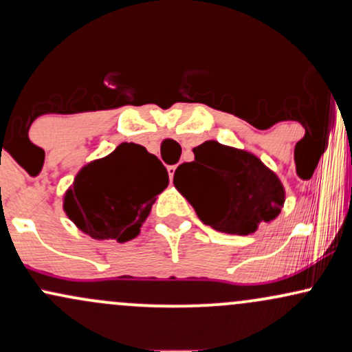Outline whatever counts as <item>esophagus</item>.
<instances>
[{
  "instance_id": "34e87169",
  "label": "esophagus",
  "mask_w": 352,
  "mask_h": 352,
  "mask_svg": "<svg viewBox=\"0 0 352 352\" xmlns=\"http://www.w3.org/2000/svg\"><path fill=\"white\" fill-rule=\"evenodd\" d=\"M175 170H177V165H170V167H168V177H170V182L173 180V175H175Z\"/></svg>"
}]
</instances>
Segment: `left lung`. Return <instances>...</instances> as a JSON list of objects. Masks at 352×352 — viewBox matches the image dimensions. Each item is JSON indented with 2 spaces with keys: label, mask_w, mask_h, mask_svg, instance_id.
Returning <instances> with one entry per match:
<instances>
[{
  "label": "left lung",
  "mask_w": 352,
  "mask_h": 352,
  "mask_svg": "<svg viewBox=\"0 0 352 352\" xmlns=\"http://www.w3.org/2000/svg\"><path fill=\"white\" fill-rule=\"evenodd\" d=\"M182 164L173 185L205 225L230 235H250L285 205V187L272 168L248 151L207 140Z\"/></svg>",
  "instance_id": "left-lung-1"
}]
</instances>
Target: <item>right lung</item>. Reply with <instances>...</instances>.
<instances>
[{"label":"right lung","instance_id":"right-lung-1","mask_svg":"<svg viewBox=\"0 0 352 352\" xmlns=\"http://www.w3.org/2000/svg\"><path fill=\"white\" fill-rule=\"evenodd\" d=\"M168 185L162 162L147 148L122 142L84 165L63 197L72 223L94 240H132L140 233L157 195Z\"/></svg>","mask_w":352,"mask_h":352}]
</instances>
